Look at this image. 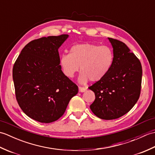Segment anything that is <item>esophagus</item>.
<instances>
[{
  "label": "esophagus",
  "mask_w": 155,
  "mask_h": 155,
  "mask_svg": "<svg viewBox=\"0 0 155 155\" xmlns=\"http://www.w3.org/2000/svg\"><path fill=\"white\" fill-rule=\"evenodd\" d=\"M78 89H79L80 92H82V93H83V92H84L85 91L87 90V88H84V87H78Z\"/></svg>",
  "instance_id": "34e87169"
}]
</instances>
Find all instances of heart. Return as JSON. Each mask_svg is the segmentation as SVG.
I'll return each instance as SVG.
<instances>
[{
	"mask_svg": "<svg viewBox=\"0 0 155 155\" xmlns=\"http://www.w3.org/2000/svg\"><path fill=\"white\" fill-rule=\"evenodd\" d=\"M114 61L113 52L107 46L90 43L73 46L70 54L61 56V65L64 74L73 77L81 67V82L85 83L89 79L98 82L110 71Z\"/></svg>",
	"mask_w": 155,
	"mask_h": 155,
	"instance_id": "heart-1",
	"label": "heart"
}]
</instances>
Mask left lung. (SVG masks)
<instances>
[{
	"label": "left lung",
	"instance_id": "1",
	"mask_svg": "<svg viewBox=\"0 0 155 155\" xmlns=\"http://www.w3.org/2000/svg\"><path fill=\"white\" fill-rule=\"evenodd\" d=\"M113 47L114 61L103 79L88 87L95 94L91 104L98 118L113 120L127 113L138 101L142 83V66L124 42L108 38Z\"/></svg>",
	"mask_w": 155,
	"mask_h": 155
}]
</instances>
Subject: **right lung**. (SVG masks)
Masks as SVG:
<instances>
[{
	"instance_id": "obj_1",
	"label": "right lung",
	"mask_w": 155,
	"mask_h": 155,
	"mask_svg": "<svg viewBox=\"0 0 155 155\" xmlns=\"http://www.w3.org/2000/svg\"><path fill=\"white\" fill-rule=\"evenodd\" d=\"M68 35L35 39L23 48L12 68L15 96L28 117L42 123L61 118L78 86L61 70L58 49Z\"/></svg>"
}]
</instances>
